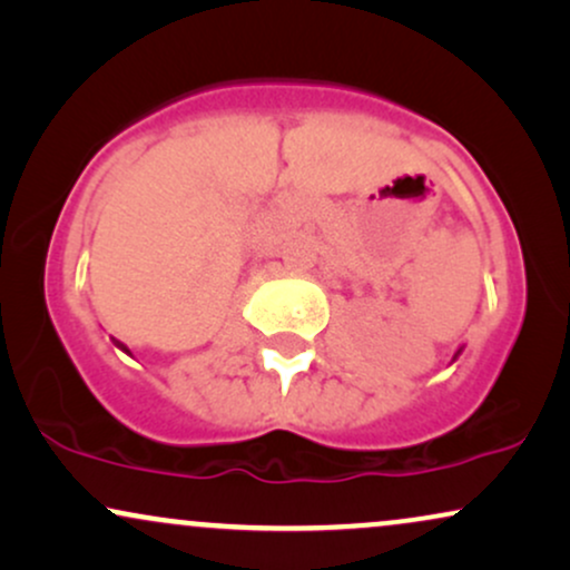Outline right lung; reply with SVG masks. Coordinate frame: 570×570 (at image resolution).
Instances as JSON below:
<instances>
[{
	"mask_svg": "<svg viewBox=\"0 0 570 570\" xmlns=\"http://www.w3.org/2000/svg\"><path fill=\"white\" fill-rule=\"evenodd\" d=\"M115 344H118V347H120V350H126V347H124V344H120V342H115ZM126 352H128V350H126Z\"/></svg>",
	"mask_w": 570,
	"mask_h": 570,
	"instance_id": "add662e5",
	"label": "right lung"
}]
</instances>
